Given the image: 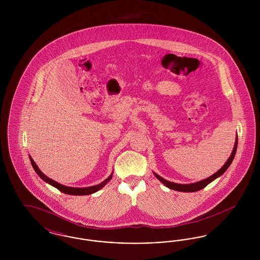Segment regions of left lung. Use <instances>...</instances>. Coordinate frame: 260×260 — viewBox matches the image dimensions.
<instances>
[{
  "mask_svg": "<svg viewBox=\"0 0 260 260\" xmlns=\"http://www.w3.org/2000/svg\"><path fill=\"white\" fill-rule=\"evenodd\" d=\"M237 146H238V136H237V138H236L235 146H234V149H233V151H232V154H231V156L229 157V159L227 160V161L225 162V165L223 166L222 168H221L219 171H217L214 174H212L209 178L204 179V180H202V181H198V182H196V183H191V184H177V183H173V182H171V181H168V180L164 179L162 177H161L160 175H158L157 173H154V174H155V176H156L161 182H162L165 185L167 186L168 188H170V189H173V190H175V191H179V192H196V191H199V190L205 188V187L208 185L209 183H210L211 181H213L215 178H217L218 176H220L221 174L225 173V171L229 168V166L231 165V162H232L234 157H235Z\"/></svg>",
  "mask_w": 260,
  "mask_h": 260,
  "instance_id": "8db88e82",
  "label": "left lung"
}]
</instances>
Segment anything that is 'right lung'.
<instances>
[{
	"label": "right lung",
	"instance_id": "add662e5",
	"mask_svg": "<svg viewBox=\"0 0 260 260\" xmlns=\"http://www.w3.org/2000/svg\"><path fill=\"white\" fill-rule=\"evenodd\" d=\"M30 158V161H31V164H32V166H33V168H34V170H35V172L38 173V175L44 180V181H46V182H48L49 184L50 185L53 186V187H55V188H57L60 192L62 193H65V194H68V195H79V196H81V195H89V194H92V193H95L96 191H99V189H101L103 186L105 185L110 179L112 178V174L107 178V179H105L102 183H100L99 185L95 186H90V187H87V188H74V187H67V186L61 185V184H59V183H57L56 181H54V180H52V179H50L49 178L48 176H46L44 173H42L40 170H39V168L37 167V165H36V162L33 161V159L31 158V157H29Z\"/></svg>",
	"mask_w": 260,
	"mask_h": 260
}]
</instances>
